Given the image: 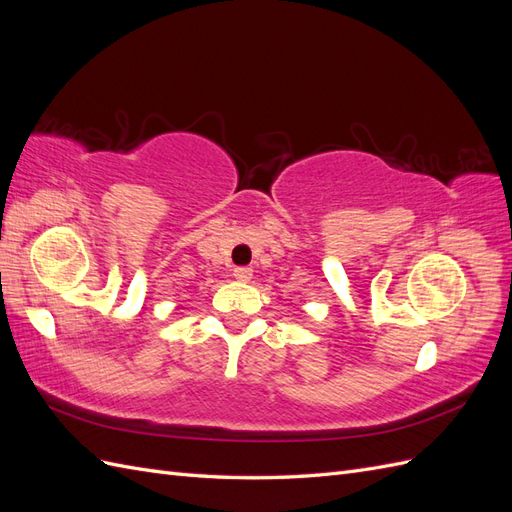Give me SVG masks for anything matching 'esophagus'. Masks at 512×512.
<instances>
[{
    "label": "esophagus",
    "mask_w": 512,
    "mask_h": 512,
    "mask_svg": "<svg viewBox=\"0 0 512 512\" xmlns=\"http://www.w3.org/2000/svg\"><path fill=\"white\" fill-rule=\"evenodd\" d=\"M232 275H235L237 282H250V280H252V269L237 267L235 271H232Z\"/></svg>",
    "instance_id": "34e87169"
}]
</instances>
